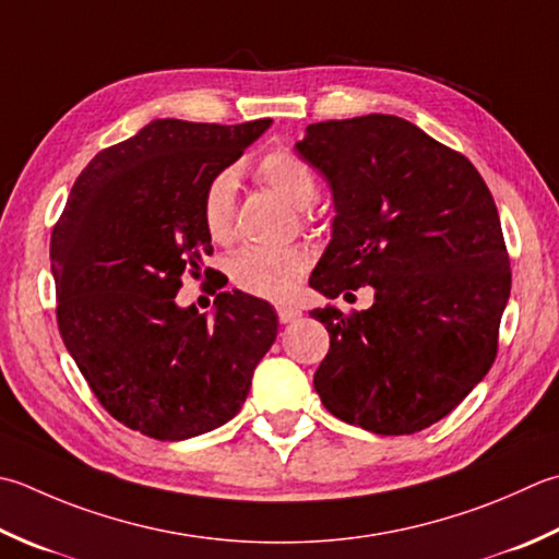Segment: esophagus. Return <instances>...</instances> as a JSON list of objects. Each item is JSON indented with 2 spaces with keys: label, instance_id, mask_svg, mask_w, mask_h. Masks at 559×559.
I'll list each match as a JSON object with an SVG mask.
<instances>
[{
  "label": "esophagus",
  "instance_id": "1",
  "mask_svg": "<svg viewBox=\"0 0 559 559\" xmlns=\"http://www.w3.org/2000/svg\"><path fill=\"white\" fill-rule=\"evenodd\" d=\"M276 312H278V322L281 324H290V322H295L302 314L298 308H293V305H278Z\"/></svg>",
  "mask_w": 559,
  "mask_h": 559
}]
</instances>
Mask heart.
<instances>
[{"mask_svg":"<svg viewBox=\"0 0 559 559\" xmlns=\"http://www.w3.org/2000/svg\"><path fill=\"white\" fill-rule=\"evenodd\" d=\"M257 179L278 193L283 201L298 211H308L317 201L314 171L298 155L288 150H273L257 164ZM237 174L233 169L217 171L205 183L201 199V221L207 237L225 245L235 235ZM310 269V254L302 247L261 249L249 247L229 259V278L239 290L264 300H286L298 290L300 281Z\"/></svg>","mask_w":559,"mask_h":559,"instance_id":"heart-1","label":"heart"}]
</instances>
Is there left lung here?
I'll use <instances>...</instances> for the list:
<instances>
[{
    "label": "left lung",
    "instance_id": "1",
    "mask_svg": "<svg viewBox=\"0 0 559 559\" xmlns=\"http://www.w3.org/2000/svg\"><path fill=\"white\" fill-rule=\"evenodd\" d=\"M295 150L336 211L310 286L326 298L376 293L352 317L334 305L310 312L330 332L317 395L366 431H421L495 364L511 293L495 199L467 157L397 116L312 123Z\"/></svg>",
    "mask_w": 559,
    "mask_h": 559
}]
</instances>
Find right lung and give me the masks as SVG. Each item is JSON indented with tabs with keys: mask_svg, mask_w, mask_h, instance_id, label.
Returning a JSON list of instances; mask_svg holds the SVG:
<instances>
[{
	"mask_svg": "<svg viewBox=\"0 0 559 559\" xmlns=\"http://www.w3.org/2000/svg\"><path fill=\"white\" fill-rule=\"evenodd\" d=\"M269 126L152 120L86 164L52 229L62 342L104 409L150 439L233 419L276 342V312L242 290L217 293L213 317L174 300L183 273L201 276L213 254L205 183Z\"/></svg>",
	"mask_w": 559,
	"mask_h": 559,
	"instance_id": "1",
	"label": "right lung"
}]
</instances>
